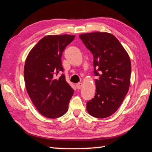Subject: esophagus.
Instances as JSON below:
<instances>
[{
  "instance_id": "obj_1",
  "label": "esophagus",
  "mask_w": 152,
  "mask_h": 152,
  "mask_svg": "<svg viewBox=\"0 0 152 152\" xmlns=\"http://www.w3.org/2000/svg\"><path fill=\"white\" fill-rule=\"evenodd\" d=\"M76 88H77L80 89L82 87V82H79V83H77L76 84Z\"/></svg>"
}]
</instances>
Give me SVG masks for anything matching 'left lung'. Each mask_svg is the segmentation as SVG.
Returning <instances> with one entry per match:
<instances>
[{
	"label": "left lung",
	"instance_id": "1",
	"mask_svg": "<svg viewBox=\"0 0 152 152\" xmlns=\"http://www.w3.org/2000/svg\"><path fill=\"white\" fill-rule=\"evenodd\" d=\"M93 55L96 93L87 102L91 116L106 118L117 111L127 94L132 65L129 56L116 37L107 32L79 35Z\"/></svg>",
	"mask_w": 152,
	"mask_h": 152
}]
</instances>
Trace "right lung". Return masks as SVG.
Returning <instances> with one entry per match:
<instances>
[{
	"instance_id": "add662e5",
	"label": "right lung",
	"mask_w": 152,
	"mask_h": 152,
	"mask_svg": "<svg viewBox=\"0 0 152 152\" xmlns=\"http://www.w3.org/2000/svg\"><path fill=\"white\" fill-rule=\"evenodd\" d=\"M74 35H47L28 54L24 67L25 87L37 110L43 116L56 119L65 114L74 90L62 74L61 55Z\"/></svg>"
}]
</instances>
